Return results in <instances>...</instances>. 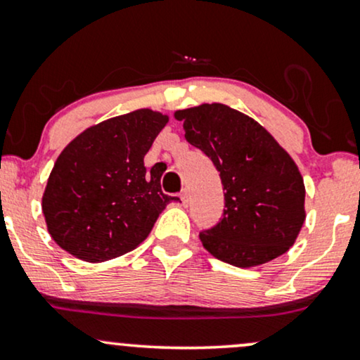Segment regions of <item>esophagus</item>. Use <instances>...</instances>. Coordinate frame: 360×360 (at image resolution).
<instances>
[{
  "label": "esophagus",
  "instance_id": "34e87169",
  "mask_svg": "<svg viewBox=\"0 0 360 360\" xmlns=\"http://www.w3.org/2000/svg\"><path fill=\"white\" fill-rule=\"evenodd\" d=\"M179 198H181V201H183L184 206H188V202H189V194H188V189H184L183 193H181Z\"/></svg>",
  "mask_w": 360,
  "mask_h": 360
}]
</instances>
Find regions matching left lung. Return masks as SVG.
<instances>
[{
	"label": "left lung",
	"instance_id": "1",
	"mask_svg": "<svg viewBox=\"0 0 360 360\" xmlns=\"http://www.w3.org/2000/svg\"><path fill=\"white\" fill-rule=\"evenodd\" d=\"M186 139L221 172L226 209L199 239L214 257L254 267L289 251L306 221V188L294 159L264 127L221 103L174 112Z\"/></svg>",
	"mask_w": 360,
	"mask_h": 360
}]
</instances>
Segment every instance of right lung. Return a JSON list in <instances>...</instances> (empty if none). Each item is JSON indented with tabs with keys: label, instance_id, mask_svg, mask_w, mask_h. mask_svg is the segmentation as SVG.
<instances>
[{
	"label": "right lung",
	"instance_id": "obj_1",
	"mask_svg": "<svg viewBox=\"0 0 360 360\" xmlns=\"http://www.w3.org/2000/svg\"><path fill=\"white\" fill-rule=\"evenodd\" d=\"M169 117L136 109L76 136L59 154L43 194L48 233L86 262L133 251L177 198L161 191V172L146 174L144 156Z\"/></svg>",
	"mask_w": 360,
	"mask_h": 360
}]
</instances>
